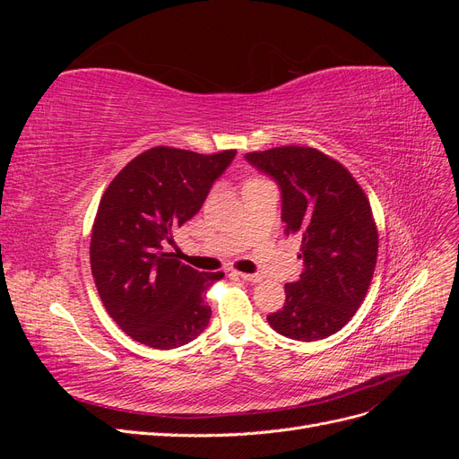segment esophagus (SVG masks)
Listing matches in <instances>:
<instances>
[{
	"instance_id": "34e87169",
	"label": "esophagus",
	"mask_w": 459,
	"mask_h": 459,
	"mask_svg": "<svg viewBox=\"0 0 459 459\" xmlns=\"http://www.w3.org/2000/svg\"><path fill=\"white\" fill-rule=\"evenodd\" d=\"M238 275L241 277V280H245V281H253V283H258V281H262V275H255V273H243V272H238Z\"/></svg>"
}]
</instances>
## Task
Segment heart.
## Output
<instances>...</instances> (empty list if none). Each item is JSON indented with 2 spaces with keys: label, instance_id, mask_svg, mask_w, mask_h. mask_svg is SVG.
Masks as SVG:
<instances>
[{
  "label": "heart",
  "instance_id": "heart-1",
  "mask_svg": "<svg viewBox=\"0 0 459 459\" xmlns=\"http://www.w3.org/2000/svg\"><path fill=\"white\" fill-rule=\"evenodd\" d=\"M260 179H262V178H248L247 182H245V186H247V184H255V182H260Z\"/></svg>",
  "mask_w": 459,
  "mask_h": 459
}]
</instances>
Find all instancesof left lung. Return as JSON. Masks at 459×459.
Segmentation results:
<instances>
[{"label":"left lung","mask_w":459,"mask_h":459,"mask_svg":"<svg viewBox=\"0 0 459 459\" xmlns=\"http://www.w3.org/2000/svg\"><path fill=\"white\" fill-rule=\"evenodd\" d=\"M281 187L285 235H300L304 270L285 285V304L270 325L295 341L341 331L364 302L377 264L379 233L369 199L349 169L314 147L247 152Z\"/></svg>","instance_id":"left-lung-1"}]
</instances>
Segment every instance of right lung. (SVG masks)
<instances>
[{
	"label": "right lung",
	"mask_w": 459,
	"mask_h": 459,
	"mask_svg": "<svg viewBox=\"0 0 459 459\" xmlns=\"http://www.w3.org/2000/svg\"><path fill=\"white\" fill-rule=\"evenodd\" d=\"M235 157L151 147L132 159L105 189L90 241L91 275L108 316L134 341L170 351L204 331V290L224 272H197L179 262L172 230L195 216Z\"/></svg>",
	"instance_id": "1"
}]
</instances>
